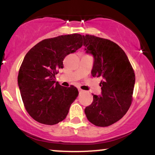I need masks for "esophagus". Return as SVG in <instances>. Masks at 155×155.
Segmentation results:
<instances>
[{"label":"esophagus","instance_id":"1","mask_svg":"<svg viewBox=\"0 0 155 155\" xmlns=\"http://www.w3.org/2000/svg\"><path fill=\"white\" fill-rule=\"evenodd\" d=\"M78 90H79V93H81V92H84V90H81V89H80V88L78 89Z\"/></svg>","mask_w":155,"mask_h":155}]
</instances>
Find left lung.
<instances>
[{"mask_svg":"<svg viewBox=\"0 0 155 155\" xmlns=\"http://www.w3.org/2000/svg\"><path fill=\"white\" fill-rule=\"evenodd\" d=\"M84 50L94 58L92 76L102 78L101 95H93L84 113L91 123L107 127L128 111L133 100L136 76L128 58L111 41L95 35H82Z\"/></svg>","mask_w":155,"mask_h":155,"instance_id":"1","label":"left lung"}]
</instances>
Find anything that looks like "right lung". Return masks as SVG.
Returning <instances> with one entry per match:
<instances>
[{"mask_svg": "<svg viewBox=\"0 0 155 155\" xmlns=\"http://www.w3.org/2000/svg\"><path fill=\"white\" fill-rule=\"evenodd\" d=\"M81 46V35H59L41 41L25 56L18 85L26 111L37 122L53 125L66 117L79 91L74 86L60 85L55 75L63 68L64 58Z\"/></svg>", "mask_w": 155, "mask_h": 155, "instance_id": "add662e5", "label": "right lung"}]
</instances>
